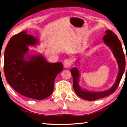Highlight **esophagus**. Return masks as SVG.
Here are the masks:
<instances>
[{
	"mask_svg": "<svg viewBox=\"0 0 127 127\" xmlns=\"http://www.w3.org/2000/svg\"><path fill=\"white\" fill-rule=\"evenodd\" d=\"M72 63V61L71 59H66L64 62V65L65 68H68L70 67Z\"/></svg>",
	"mask_w": 127,
	"mask_h": 127,
	"instance_id": "34e87169",
	"label": "esophagus"
}]
</instances>
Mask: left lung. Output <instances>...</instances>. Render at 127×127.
<instances>
[{
	"label": "left lung",
	"mask_w": 127,
	"mask_h": 127,
	"mask_svg": "<svg viewBox=\"0 0 127 127\" xmlns=\"http://www.w3.org/2000/svg\"><path fill=\"white\" fill-rule=\"evenodd\" d=\"M103 40L105 44L109 47L111 50L115 58L119 67V71L115 82L110 88L101 92H95L83 89L80 86V71L77 67L79 64V61L76 60L75 65L76 67H74L71 70V74L73 78V87L75 92L78 96L83 99L88 101H95V99L103 98L107 95L113 93L119 86L120 80L122 79L125 70L126 59L125 56L121 43L115 34L110 30L105 31V35L103 37Z\"/></svg>",
	"instance_id": "obj_1"
}]
</instances>
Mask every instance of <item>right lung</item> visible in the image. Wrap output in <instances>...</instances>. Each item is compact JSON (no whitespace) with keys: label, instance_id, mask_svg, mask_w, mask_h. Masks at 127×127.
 <instances>
[{"label":"right lung","instance_id":"obj_1","mask_svg":"<svg viewBox=\"0 0 127 127\" xmlns=\"http://www.w3.org/2000/svg\"><path fill=\"white\" fill-rule=\"evenodd\" d=\"M39 44L38 39L26 32L12 36L5 50L4 71L10 86L20 95L41 100L52 93L55 78L64 66L50 63L40 53H29V46Z\"/></svg>","mask_w":127,"mask_h":127}]
</instances>
